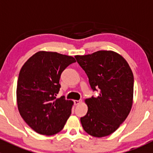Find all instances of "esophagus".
<instances>
[{
    "mask_svg": "<svg viewBox=\"0 0 153 153\" xmlns=\"http://www.w3.org/2000/svg\"><path fill=\"white\" fill-rule=\"evenodd\" d=\"M81 101H82L81 100H75V101H74V104H75V105H78V104H81Z\"/></svg>",
    "mask_w": 153,
    "mask_h": 153,
    "instance_id": "34e87169",
    "label": "esophagus"
}]
</instances>
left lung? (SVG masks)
Here are the masks:
<instances>
[{"instance_id":"obj_1","label":"left lung","mask_w":153,"mask_h":153,"mask_svg":"<svg viewBox=\"0 0 153 153\" xmlns=\"http://www.w3.org/2000/svg\"><path fill=\"white\" fill-rule=\"evenodd\" d=\"M75 58L85 71L92 91H99L98 97L86 100L88 111L81 118V124L92 136H107L119 127L130 112L133 74L126 60L112 51H98Z\"/></svg>"}]
</instances>
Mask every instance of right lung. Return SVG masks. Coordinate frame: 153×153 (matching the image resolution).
Returning <instances> with one entry per match:
<instances>
[{
	"label": "right lung",
	"instance_id": "1",
	"mask_svg": "<svg viewBox=\"0 0 153 153\" xmlns=\"http://www.w3.org/2000/svg\"><path fill=\"white\" fill-rule=\"evenodd\" d=\"M76 62L72 56L38 52L24 64L18 80L17 102L20 114L33 130L52 135L62 130L72 112V101L57 98L63 71Z\"/></svg>",
	"mask_w": 153,
	"mask_h": 153
}]
</instances>
